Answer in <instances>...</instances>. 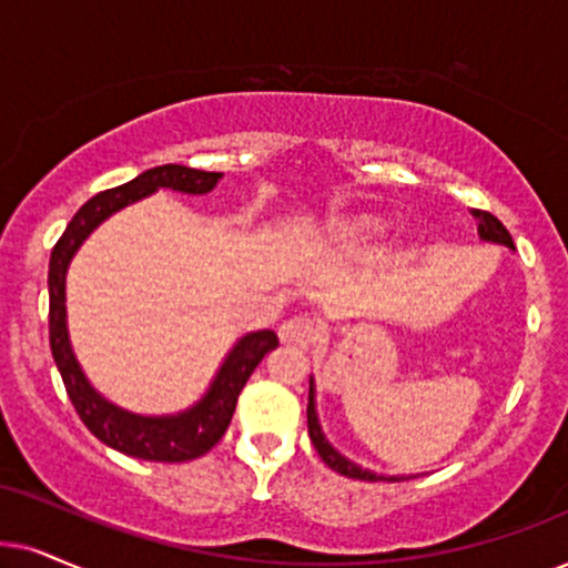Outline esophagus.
I'll return each mask as SVG.
<instances>
[{"instance_id": "esophagus-1", "label": "esophagus", "mask_w": 568, "mask_h": 568, "mask_svg": "<svg viewBox=\"0 0 568 568\" xmlns=\"http://www.w3.org/2000/svg\"><path fill=\"white\" fill-rule=\"evenodd\" d=\"M316 337V324L308 316H291L288 322L280 324V339L291 345L306 347Z\"/></svg>"}]
</instances>
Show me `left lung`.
<instances>
[{
	"label": "left lung",
	"mask_w": 568,
	"mask_h": 568,
	"mask_svg": "<svg viewBox=\"0 0 568 568\" xmlns=\"http://www.w3.org/2000/svg\"><path fill=\"white\" fill-rule=\"evenodd\" d=\"M478 217V233L483 241H494V244H504L514 248V241L509 236V231L504 229V223L498 221L496 215L486 213V210H475L473 213ZM306 418H308V436H312L316 452H320V457L324 459V465L332 467V470L345 475V478H355V480H407L413 478V475H376L372 470H363L361 465L351 463V459L339 455V452L332 447L327 442V436H324V430L320 426V415H316V399H314V382L308 384V407H306Z\"/></svg>",
	"instance_id": "8db88e82"
}]
</instances>
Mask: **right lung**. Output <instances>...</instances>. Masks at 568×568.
Listing matches in <instances>:
<instances>
[{
	"mask_svg": "<svg viewBox=\"0 0 568 568\" xmlns=\"http://www.w3.org/2000/svg\"><path fill=\"white\" fill-rule=\"evenodd\" d=\"M223 173L196 171L189 165H158L140 173L138 179L126 181L116 189H105L88 200L67 225L62 239L51 248L49 262V339L54 353L57 368L70 395L80 420L90 428V434L101 438L105 447L124 452V455L150 459V463H189L207 455L221 442L225 428L236 410L239 395L248 382V376L270 351L277 347V335L272 329L248 332L231 347L223 366L217 368L213 384L196 405L176 415H138L121 410L109 399L98 395L88 376L82 374L78 358L70 345L67 332V306L64 285L67 267L72 256L82 246L90 233L101 225L105 217L119 213L121 207L132 205L142 196L158 192V189H173L184 194H207L213 192Z\"/></svg>",
	"mask_w": 568,
	"mask_h": 568,
	"instance_id": "obj_1",
	"label": "right lung"
}]
</instances>
